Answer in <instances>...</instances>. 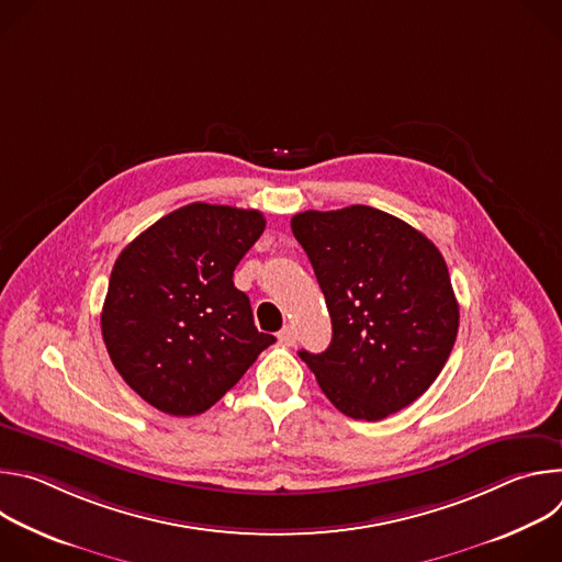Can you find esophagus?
<instances>
[{
  "label": "esophagus",
  "mask_w": 562,
  "mask_h": 562,
  "mask_svg": "<svg viewBox=\"0 0 562 562\" xmlns=\"http://www.w3.org/2000/svg\"><path fill=\"white\" fill-rule=\"evenodd\" d=\"M278 340H280L282 345H286V347H293L295 340H297V331H295L293 327H284V329L278 334Z\"/></svg>",
  "instance_id": "34e87169"
}]
</instances>
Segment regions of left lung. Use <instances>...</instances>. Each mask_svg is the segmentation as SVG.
<instances>
[{
  "mask_svg": "<svg viewBox=\"0 0 562 562\" xmlns=\"http://www.w3.org/2000/svg\"><path fill=\"white\" fill-rule=\"evenodd\" d=\"M291 228L331 315L327 351L300 358L334 407L382 420L420 397L458 336V300L429 237L384 211L353 204L304 211Z\"/></svg>",
  "mask_w": 562,
  "mask_h": 562,
  "instance_id": "1",
  "label": "left lung"
}]
</instances>
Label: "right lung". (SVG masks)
<instances>
[{"label":"right lung","mask_w":562,"mask_h":562,"mask_svg":"<svg viewBox=\"0 0 562 562\" xmlns=\"http://www.w3.org/2000/svg\"><path fill=\"white\" fill-rule=\"evenodd\" d=\"M267 226L260 211L193 202L120 254L102 308L124 382L169 416H198L276 342L254 325L233 271Z\"/></svg>","instance_id":"1"}]
</instances>
